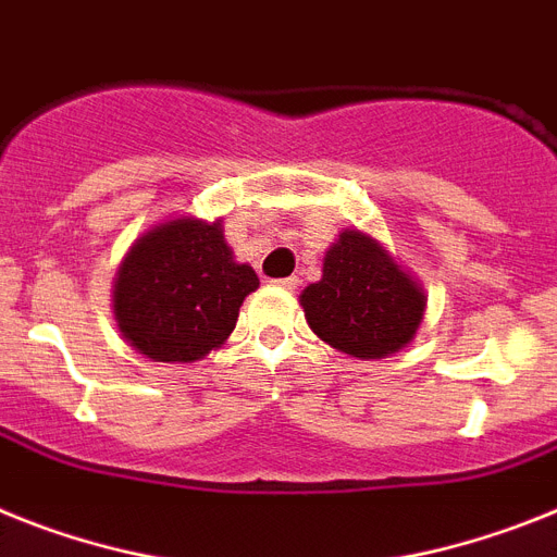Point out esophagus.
<instances>
[{"mask_svg": "<svg viewBox=\"0 0 557 557\" xmlns=\"http://www.w3.org/2000/svg\"><path fill=\"white\" fill-rule=\"evenodd\" d=\"M275 284H278L282 289H289V293H293V289L298 287V278H296V275H289V278H278Z\"/></svg>", "mask_w": 557, "mask_h": 557, "instance_id": "1", "label": "esophagus"}]
</instances>
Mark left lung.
Here are the masks:
<instances>
[{
	"mask_svg": "<svg viewBox=\"0 0 557 557\" xmlns=\"http://www.w3.org/2000/svg\"><path fill=\"white\" fill-rule=\"evenodd\" d=\"M307 324L351 358H386L414 337L425 298L374 239L344 231L326 250L324 278L301 293Z\"/></svg>",
	"mask_w": 557,
	"mask_h": 557,
	"instance_id": "1",
	"label": "left lung"
}]
</instances>
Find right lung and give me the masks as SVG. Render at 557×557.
Returning a JSON list of instances; mask_svg holds the SVG:
<instances>
[{
  "label": "right lung",
  "instance_id": "1",
  "mask_svg": "<svg viewBox=\"0 0 557 557\" xmlns=\"http://www.w3.org/2000/svg\"><path fill=\"white\" fill-rule=\"evenodd\" d=\"M259 287L236 264L220 222L174 220L140 236L117 270V326L140 355L191 363L225 344L245 296Z\"/></svg>",
  "mask_w": 557,
  "mask_h": 557
}]
</instances>
